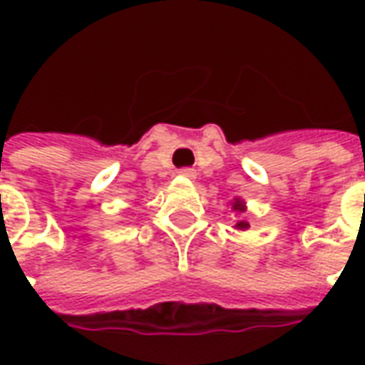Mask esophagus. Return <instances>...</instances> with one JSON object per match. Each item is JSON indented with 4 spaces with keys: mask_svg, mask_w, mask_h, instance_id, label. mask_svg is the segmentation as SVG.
<instances>
[{
    "mask_svg": "<svg viewBox=\"0 0 365 365\" xmlns=\"http://www.w3.org/2000/svg\"><path fill=\"white\" fill-rule=\"evenodd\" d=\"M180 174L185 175V178H193V175H195V170H191V168H183V170H180Z\"/></svg>",
    "mask_w": 365,
    "mask_h": 365,
    "instance_id": "obj_1",
    "label": "esophagus"
}]
</instances>
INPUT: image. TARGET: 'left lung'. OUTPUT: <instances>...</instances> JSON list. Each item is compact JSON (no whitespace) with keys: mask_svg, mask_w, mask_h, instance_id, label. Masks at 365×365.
<instances>
[{"mask_svg":"<svg viewBox=\"0 0 365 365\" xmlns=\"http://www.w3.org/2000/svg\"><path fill=\"white\" fill-rule=\"evenodd\" d=\"M230 209L237 213V217H240V215L246 213V201L240 197H235L232 201H230ZM248 227H250V222L246 221V219H238L237 225H235V229H238V230H245V229H248Z\"/></svg>","mask_w":365,"mask_h":365,"instance_id":"1","label":"left lung"}]
</instances>
